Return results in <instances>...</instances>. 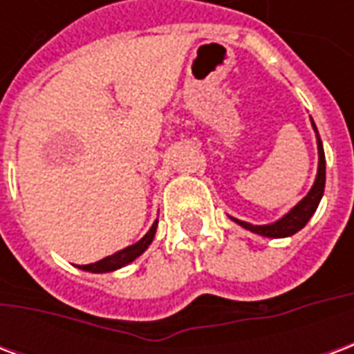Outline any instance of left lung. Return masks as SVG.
<instances>
[{"instance_id":"obj_1","label":"left lung","mask_w":354,"mask_h":354,"mask_svg":"<svg viewBox=\"0 0 354 354\" xmlns=\"http://www.w3.org/2000/svg\"><path fill=\"white\" fill-rule=\"evenodd\" d=\"M313 129L317 134V149H319V169H317V178H315V184L309 189V193L305 195L304 199L297 203L296 207H292L286 214L279 218L277 222L266 223V225H254V223L243 222L237 218H231L233 222L239 223L241 227L252 231L256 235L269 239H284L294 235L299 230H304L305 223L311 220V216L315 214V210L319 208V203L324 195V184H326V159H324V147H322V140L319 136V131L315 127V121L311 119Z\"/></svg>"}]
</instances>
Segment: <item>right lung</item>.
<instances>
[{"mask_svg":"<svg viewBox=\"0 0 354 354\" xmlns=\"http://www.w3.org/2000/svg\"><path fill=\"white\" fill-rule=\"evenodd\" d=\"M155 231H157V220H155L153 225L149 227V231H147L144 237L140 239L138 243L127 246L123 250L111 254V256H106V258L100 261H94V263H88V266H80V269L88 271V273H111V271H117V269H121V267L129 266L131 261H134L136 258H140L142 254L146 252L147 246L153 243Z\"/></svg>","mask_w":354,"mask_h":354,"instance_id":"obj_1","label":"right lung"}]
</instances>
